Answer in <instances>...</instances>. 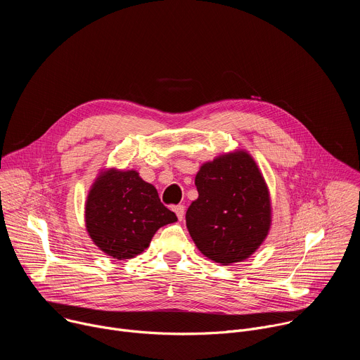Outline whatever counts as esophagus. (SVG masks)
<instances>
[{
    "label": "esophagus",
    "mask_w": 360,
    "mask_h": 360,
    "mask_svg": "<svg viewBox=\"0 0 360 360\" xmlns=\"http://www.w3.org/2000/svg\"><path fill=\"white\" fill-rule=\"evenodd\" d=\"M174 212L176 214L178 219L182 221V219H184V215H185V207H184V205H176V207L174 208Z\"/></svg>",
    "instance_id": "1"
}]
</instances>
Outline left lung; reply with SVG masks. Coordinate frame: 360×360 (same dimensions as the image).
Returning <instances> with one entry per match:
<instances>
[{"label":"left lung","mask_w":360,"mask_h":360,"mask_svg":"<svg viewBox=\"0 0 360 360\" xmlns=\"http://www.w3.org/2000/svg\"><path fill=\"white\" fill-rule=\"evenodd\" d=\"M198 199L186 211V228L196 248L222 265L242 262L266 239L272 202L265 178L245 149L200 165Z\"/></svg>","instance_id":"8db88e82"}]
</instances>
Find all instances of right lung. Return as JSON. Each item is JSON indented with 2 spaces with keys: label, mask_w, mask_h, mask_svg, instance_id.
I'll list each match as a JSON object with an SVG mask.
<instances>
[{
  "label": "right lung",
  "mask_w": 360,
  "mask_h": 360,
  "mask_svg": "<svg viewBox=\"0 0 360 360\" xmlns=\"http://www.w3.org/2000/svg\"><path fill=\"white\" fill-rule=\"evenodd\" d=\"M176 221L157 188L135 169H101L86 195V232L102 252L118 261L135 258L161 226Z\"/></svg>",
  "instance_id": "obj_1"
}]
</instances>
